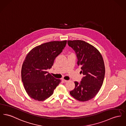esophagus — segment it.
Segmentation results:
<instances>
[{
    "label": "esophagus",
    "mask_w": 126,
    "mask_h": 126,
    "mask_svg": "<svg viewBox=\"0 0 126 126\" xmlns=\"http://www.w3.org/2000/svg\"><path fill=\"white\" fill-rule=\"evenodd\" d=\"M62 81H63V82L64 83H66V82H67V81H68L67 80H64V79H63V80H62Z\"/></svg>",
    "instance_id": "esophagus-1"
}]
</instances>
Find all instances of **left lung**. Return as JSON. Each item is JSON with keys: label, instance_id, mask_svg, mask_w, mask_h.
I'll use <instances>...</instances> for the list:
<instances>
[{"label": "left lung", "instance_id": "8db88e82", "mask_svg": "<svg viewBox=\"0 0 126 126\" xmlns=\"http://www.w3.org/2000/svg\"><path fill=\"white\" fill-rule=\"evenodd\" d=\"M67 43L76 52L77 64L81 67L84 76L70 94L80 101L90 100L98 92L103 83L105 67L100 52L93 45L81 40L68 41Z\"/></svg>", "mask_w": 126, "mask_h": 126}]
</instances>
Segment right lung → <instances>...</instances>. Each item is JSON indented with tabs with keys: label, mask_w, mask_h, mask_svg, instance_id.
I'll return each instance as SVG.
<instances>
[{
	"label": "right lung",
	"mask_w": 126,
	"mask_h": 126,
	"mask_svg": "<svg viewBox=\"0 0 126 126\" xmlns=\"http://www.w3.org/2000/svg\"><path fill=\"white\" fill-rule=\"evenodd\" d=\"M67 41L46 42L33 48L27 55L21 68V79L26 91L34 100L49 97L61 82L48 72L56 57L62 52Z\"/></svg>",
	"instance_id": "add662e5"
}]
</instances>
